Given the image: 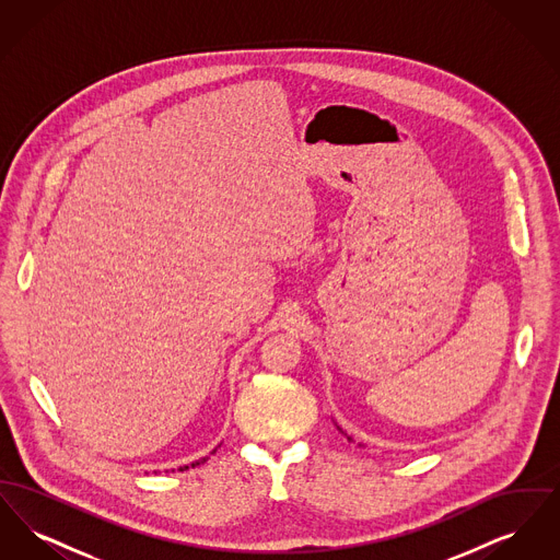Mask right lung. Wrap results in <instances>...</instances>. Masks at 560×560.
Returning a JSON list of instances; mask_svg holds the SVG:
<instances>
[{
  "mask_svg": "<svg viewBox=\"0 0 560 560\" xmlns=\"http://www.w3.org/2000/svg\"><path fill=\"white\" fill-rule=\"evenodd\" d=\"M199 464H201V462H195V464H190V466L195 468V466H199ZM180 470H188V466H185V468H180Z\"/></svg>",
  "mask_w": 560,
  "mask_h": 560,
  "instance_id": "1",
  "label": "right lung"
}]
</instances>
